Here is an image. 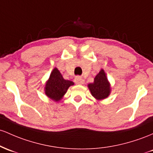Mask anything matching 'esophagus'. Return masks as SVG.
I'll list each match as a JSON object with an SVG mask.
<instances>
[{"instance_id":"1","label":"esophagus","mask_w":153,"mask_h":153,"mask_svg":"<svg viewBox=\"0 0 153 153\" xmlns=\"http://www.w3.org/2000/svg\"><path fill=\"white\" fill-rule=\"evenodd\" d=\"M74 82L76 85H83L85 83V79L80 76H76L74 79Z\"/></svg>"}]
</instances>
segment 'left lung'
<instances>
[{
  "mask_svg": "<svg viewBox=\"0 0 153 153\" xmlns=\"http://www.w3.org/2000/svg\"><path fill=\"white\" fill-rule=\"evenodd\" d=\"M91 94L97 100L107 98L111 93V85L103 69L96 75L93 83L88 85Z\"/></svg>",
  "mask_w": 153,
  "mask_h": 153,
  "instance_id": "left-lung-1",
  "label": "left lung"
}]
</instances>
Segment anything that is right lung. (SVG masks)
Masks as SVG:
<instances>
[{
    "label": "right lung",
    "mask_w": 153,
    "mask_h": 153,
    "mask_svg": "<svg viewBox=\"0 0 153 153\" xmlns=\"http://www.w3.org/2000/svg\"><path fill=\"white\" fill-rule=\"evenodd\" d=\"M74 85L73 82L66 80L57 68H54L45 84V93L53 100L58 102L63 98L70 86Z\"/></svg>",
    "instance_id": "1"
}]
</instances>
